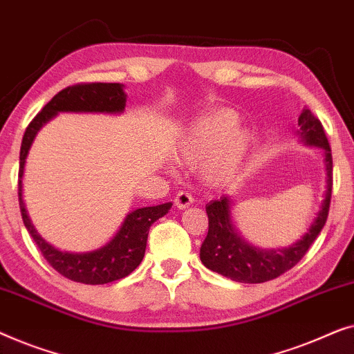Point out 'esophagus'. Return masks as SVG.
Here are the masks:
<instances>
[{
  "instance_id": "1",
  "label": "esophagus",
  "mask_w": 354,
  "mask_h": 354,
  "mask_svg": "<svg viewBox=\"0 0 354 354\" xmlns=\"http://www.w3.org/2000/svg\"><path fill=\"white\" fill-rule=\"evenodd\" d=\"M192 202H194V197L187 191H179L175 197V205L176 208H179V210L192 205Z\"/></svg>"
}]
</instances>
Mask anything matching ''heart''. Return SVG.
I'll use <instances>...</instances> for the list:
<instances>
[{"mask_svg": "<svg viewBox=\"0 0 354 354\" xmlns=\"http://www.w3.org/2000/svg\"><path fill=\"white\" fill-rule=\"evenodd\" d=\"M252 136L239 128V115L220 109L198 118L186 129L176 147V160L186 167H202L208 183L227 181L242 165Z\"/></svg>", "mask_w": 354, "mask_h": 354, "instance_id": "1", "label": "heart"}]
</instances>
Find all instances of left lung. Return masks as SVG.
I'll list each match as a JSON object with an SVG mask.
<instances>
[{
	"label": "left lung",
	"mask_w": 354,
	"mask_h": 354,
	"mask_svg": "<svg viewBox=\"0 0 354 354\" xmlns=\"http://www.w3.org/2000/svg\"><path fill=\"white\" fill-rule=\"evenodd\" d=\"M298 136L305 146L322 149L326 165V192L321 208L308 231L283 248H260L241 236L232 220V198L223 196L207 203L208 234L201 247L203 266L231 281L261 283L292 270L305 257L308 248L324 227L332 196V151L319 118L310 109H303L298 117Z\"/></svg>",
	"instance_id": "obj_1"
}]
</instances>
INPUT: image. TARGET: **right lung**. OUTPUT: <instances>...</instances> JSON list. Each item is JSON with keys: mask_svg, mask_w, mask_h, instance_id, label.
<instances>
[{"mask_svg": "<svg viewBox=\"0 0 354 354\" xmlns=\"http://www.w3.org/2000/svg\"><path fill=\"white\" fill-rule=\"evenodd\" d=\"M127 106V93L122 83H84L68 86L59 91L41 112L30 122L21 146V165H19V205L24 225L33 237L46 261L59 274L71 281L99 286L127 277L136 270L146 253L149 229L158 218L165 216L173 203L167 202L156 207H142L129 212L122 226L106 245L91 252L73 253L62 252L44 241L30 220L24 202L22 179L30 147L49 120L61 112L75 113H123Z\"/></svg>", "mask_w": 354, "mask_h": 354, "instance_id": "add662e5", "label": "right lung"}]
</instances>
